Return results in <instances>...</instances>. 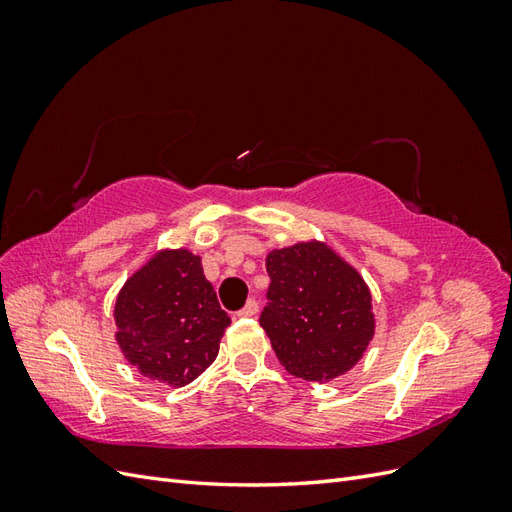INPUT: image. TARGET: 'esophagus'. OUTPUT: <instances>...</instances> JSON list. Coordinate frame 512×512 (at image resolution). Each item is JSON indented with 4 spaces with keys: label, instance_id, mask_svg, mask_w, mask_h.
I'll return each mask as SVG.
<instances>
[{
    "label": "esophagus",
    "instance_id": "1",
    "mask_svg": "<svg viewBox=\"0 0 512 512\" xmlns=\"http://www.w3.org/2000/svg\"><path fill=\"white\" fill-rule=\"evenodd\" d=\"M256 314H258V303H256V299L247 301L245 307L239 312V316H243V318H254Z\"/></svg>",
    "mask_w": 512,
    "mask_h": 512
}]
</instances>
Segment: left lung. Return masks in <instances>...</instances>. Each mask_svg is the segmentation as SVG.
<instances>
[{
	"instance_id": "left-lung-1",
	"label": "left lung",
	"mask_w": 512,
	"mask_h": 512,
	"mask_svg": "<svg viewBox=\"0 0 512 512\" xmlns=\"http://www.w3.org/2000/svg\"><path fill=\"white\" fill-rule=\"evenodd\" d=\"M271 286L260 327L292 376H344L376 333L371 290L327 241L309 239L267 254Z\"/></svg>"
}]
</instances>
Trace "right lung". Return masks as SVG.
Segmentation results:
<instances>
[{
    "mask_svg": "<svg viewBox=\"0 0 512 512\" xmlns=\"http://www.w3.org/2000/svg\"><path fill=\"white\" fill-rule=\"evenodd\" d=\"M115 342L141 376L173 389L215 361L230 324L200 256L162 247L138 267L115 299Z\"/></svg>",
    "mask_w": 512,
    "mask_h": 512,
    "instance_id": "obj_1",
    "label": "right lung"
}]
</instances>
